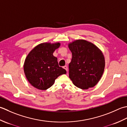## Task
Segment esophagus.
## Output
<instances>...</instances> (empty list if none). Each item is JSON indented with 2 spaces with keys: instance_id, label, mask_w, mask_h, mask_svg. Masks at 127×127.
Returning <instances> with one entry per match:
<instances>
[{
  "instance_id": "obj_1",
  "label": "esophagus",
  "mask_w": 127,
  "mask_h": 127,
  "mask_svg": "<svg viewBox=\"0 0 127 127\" xmlns=\"http://www.w3.org/2000/svg\"><path fill=\"white\" fill-rule=\"evenodd\" d=\"M63 68H64V69H66L67 72L68 71V68H67V66H64V67H63Z\"/></svg>"
}]
</instances>
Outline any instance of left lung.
Masks as SVG:
<instances>
[{
  "instance_id": "8db88e82",
  "label": "left lung",
  "mask_w": 127,
  "mask_h": 127,
  "mask_svg": "<svg viewBox=\"0 0 127 127\" xmlns=\"http://www.w3.org/2000/svg\"><path fill=\"white\" fill-rule=\"evenodd\" d=\"M68 46L72 55L69 64V78L80 89L94 87L104 71L105 61L102 51L83 39L74 40Z\"/></svg>"
}]
</instances>
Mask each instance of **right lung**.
Segmentation results:
<instances>
[{"label": "right lung", "mask_w": 127, "mask_h": 127, "mask_svg": "<svg viewBox=\"0 0 127 127\" xmlns=\"http://www.w3.org/2000/svg\"><path fill=\"white\" fill-rule=\"evenodd\" d=\"M60 43H43L37 45L28 54L24 69L26 77L35 88L46 90L54 84L59 76L66 73L59 67L58 59L53 55Z\"/></svg>", "instance_id": "right-lung-1"}]
</instances>
